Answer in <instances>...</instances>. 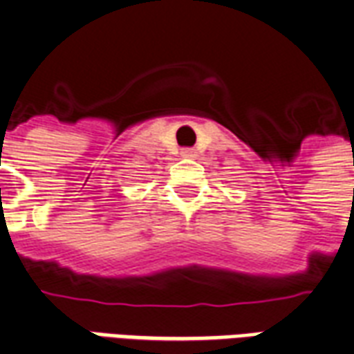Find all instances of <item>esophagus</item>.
Wrapping results in <instances>:
<instances>
[{
    "mask_svg": "<svg viewBox=\"0 0 354 354\" xmlns=\"http://www.w3.org/2000/svg\"><path fill=\"white\" fill-rule=\"evenodd\" d=\"M182 153V157H195L197 156V151L193 150V148H184V150L180 151Z\"/></svg>",
    "mask_w": 354,
    "mask_h": 354,
    "instance_id": "esophagus-1",
    "label": "esophagus"
}]
</instances>
